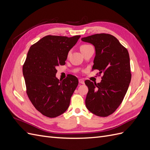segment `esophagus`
Here are the masks:
<instances>
[{"instance_id": "1", "label": "esophagus", "mask_w": 150, "mask_h": 150, "mask_svg": "<svg viewBox=\"0 0 150 150\" xmlns=\"http://www.w3.org/2000/svg\"><path fill=\"white\" fill-rule=\"evenodd\" d=\"M79 83L80 84H84V81L83 79H79Z\"/></svg>"}]
</instances>
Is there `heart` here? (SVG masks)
<instances>
[{
  "mask_svg": "<svg viewBox=\"0 0 150 150\" xmlns=\"http://www.w3.org/2000/svg\"><path fill=\"white\" fill-rule=\"evenodd\" d=\"M91 46V45H88V44H84V45H82V46H81V51H83L84 49H86L87 47Z\"/></svg>",
  "mask_w": 150,
  "mask_h": 150,
  "instance_id": "obj_1",
  "label": "heart"
}]
</instances>
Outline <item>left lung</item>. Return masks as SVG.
I'll list each match as a JSON object with an SVG mask.
<instances>
[{
    "mask_svg": "<svg viewBox=\"0 0 150 150\" xmlns=\"http://www.w3.org/2000/svg\"><path fill=\"white\" fill-rule=\"evenodd\" d=\"M81 40L94 46L96 56L92 69L103 74L99 83L85 81L88 87L86 106L93 114L106 117L120 106L128 91L131 79L129 53L109 34H94Z\"/></svg>",
    "mask_w": 150,
    "mask_h": 150,
    "instance_id": "1",
    "label": "left lung"
}]
</instances>
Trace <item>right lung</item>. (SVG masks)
<instances>
[{
  "mask_svg": "<svg viewBox=\"0 0 150 150\" xmlns=\"http://www.w3.org/2000/svg\"><path fill=\"white\" fill-rule=\"evenodd\" d=\"M49 35L32 45L22 67L26 93L35 108L44 116L56 117L69 108L78 79L71 75L62 81L56 67L65 64L70 49L80 38Z\"/></svg>",
  "mask_w": 150,
  "mask_h": 150,
  "instance_id": "add662e5",
  "label": "right lung"
}]
</instances>
